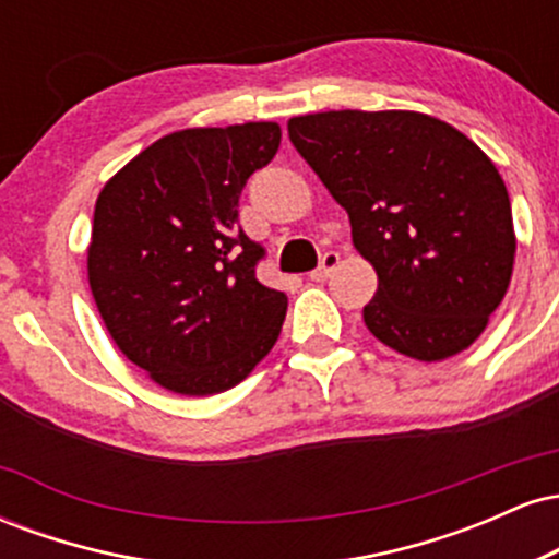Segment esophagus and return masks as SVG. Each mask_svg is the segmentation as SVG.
<instances>
[{
	"label": "esophagus",
	"mask_w": 559,
	"mask_h": 559,
	"mask_svg": "<svg viewBox=\"0 0 559 559\" xmlns=\"http://www.w3.org/2000/svg\"><path fill=\"white\" fill-rule=\"evenodd\" d=\"M336 265H338V252H325L323 258H320V265L310 273V278L312 281H325Z\"/></svg>",
	"instance_id": "34e87169"
}]
</instances>
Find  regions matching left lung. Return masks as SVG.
Returning a JSON list of instances; mask_svg holds the SVG:
<instances>
[{
	"label": "left lung",
	"mask_w": 559,
	"mask_h": 559,
	"mask_svg": "<svg viewBox=\"0 0 559 559\" xmlns=\"http://www.w3.org/2000/svg\"><path fill=\"white\" fill-rule=\"evenodd\" d=\"M288 139L376 267L362 318L378 342L420 362L476 342L515 262L510 197L491 159L454 126L409 110L299 115Z\"/></svg>",
	"instance_id": "obj_1"
}]
</instances>
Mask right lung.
<instances>
[{"label": "right lung", "mask_w": 559, "mask_h": 559, "mask_svg": "<svg viewBox=\"0 0 559 559\" xmlns=\"http://www.w3.org/2000/svg\"><path fill=\"white\" fill-rule=\"evenodd\" d=\"M281 144L278 123L186 128L146 146L96 197L88 286L118 349L163 389L221 394L278 342L286 294L239 197Z\"/></svg>", "instance_id": "add662e5"}]
</instances>
